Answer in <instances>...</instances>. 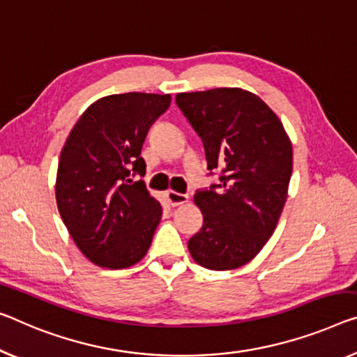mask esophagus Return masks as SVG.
<instances>
[{
	"label": "esophagus",
	"instance_id": "1",
	"mask_svg": "<svg viewBox=\"0 0 357 357\" xmlns=\"http://www.w3.org/2000/svg\"><path fill=\"white\" fill-rule=\"evenodd\" d=\"M167 199L169 202V205L172 206H178V205H184L189 202V197L184 195V194H178V192H173V190H169L167 194Z\"/></svg>",
	"mask_w": 357,
	"mask_h": 357
}]
</instances>
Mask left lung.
<instances>
[{
  "instance_id": "8db88e82",
  "label": "left lung",
  "mask_w": 357,
  "mask_h": 357,
  "mask_svg": "<svg viewBox=\"0 0 357 357\" xmlns=\"http://www.w3.org/2000/svg\"><path fill=\"white\" fill-rule=\"evenodd\" d=\"M176 104L202 137L220 184L197 190L204 226L190 237L197 264L229 271L257 257L278 227L294 167L291 141L279 116L242 88L179 93Z\"/></svg>"
}]
</instances>
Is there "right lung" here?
I'll return each instance as SVG.
<instances>
[{
    "mask_svg": "<svg viewBox=\"0 0 357 357\" xmlns=\"http://www.w3.org/2000/svg\"><path fill=\"white\" fill-rule=\"evenodd\" d=\"M172 96L125 93L100 98L83 112L62 147L56 202L75 245L107 269L139 263L162 220V206L142 181L149 128Z\"/></svg>",
    "mask_w": 357,
    "mask_h": 357,
    "instance_id": "right-lung-1",
    "label": "right lung"
}]
</instances>
